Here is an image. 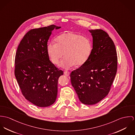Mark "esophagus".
<instances>
[{"label": "esophagus", "instance_id": "34e87169", "mask_svg": "<svg viewBox=\"0 0 135 135\" xmlns=\"http://www.w3.org/2000/svg\"><path fill=\"white\" fill-rule=\"evenodd\" d=\"M64 75H65L66 76H69V75H70V73L68 71H67V70H66V71H64Z\"/></svg>", "mask_w": 135, "mask_h": 135}]
</instances>
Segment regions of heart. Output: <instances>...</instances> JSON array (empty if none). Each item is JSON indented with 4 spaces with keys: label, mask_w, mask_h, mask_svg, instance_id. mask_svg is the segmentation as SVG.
Here are the masks:
<instances>
[{
    "label": "heart",
    "mask_w": 135,
    "mask_h": 135,
    "mask_svg": "<svg viewBox=\"0 0 135 135\" xmlns=\"http://www.w3.org/2000/svg\"><path fill=\"white\" fill-rule=\"evenodd\" d=\"M55 42L49 44L46 50L51 61L57 65L60 59L65 56L60 63L64 68H69L75 65L79 67L88 60L91 51L90 39L71 31L64 32L55 38Z\"/></svg>",
    "instance_id": "b5f03b06"
}]
</instances>
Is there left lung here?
<instances>
[{"instance_id": "left-lung-1", "label": "left lung", "mask_w": 135, "mask_h": 135, "mask_svg": "<svg viewBox=\"0 0 135 135\" xmlns=\"http://www.w3.org/2000/svg\"><path fill=\"white\" fill-rule=\"evenodd\" d=\"M93 49L86 62L70 74L71 82L80 101L96 104L108 94L118 68L114 44L102 30H89Z\"/></svg>"}]
</instances>
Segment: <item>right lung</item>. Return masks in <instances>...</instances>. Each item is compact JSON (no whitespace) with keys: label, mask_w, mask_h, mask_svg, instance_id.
I'll return each instance as SVG.
<instances>
[{"label":"right lung","mask_w":135,"mask_h":135,"mask_svg":"<svg viewBox=\"0 0 135 135\" xmlns=\"http://www.w3.org/2000/svg\"><path fill=\"white\" fill-rule=\"evenodd\" d=\"M54 25L32 29L17 47L15 75L24 97L32 104L46 107L53 104L57 95L59 78L63 71L50 60L46 47Z\"/></svg>","instance_id":"1"}]
</instances>
